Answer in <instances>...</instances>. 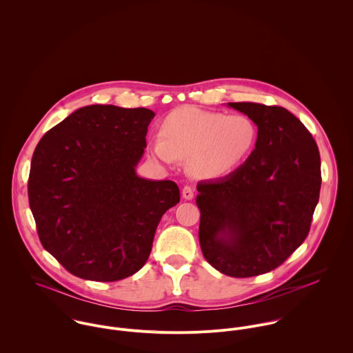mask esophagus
I'll list each match as a JSON object with an SVG mask.
<instances>
[{"label":"esophagus","instance_id":"1","mask_svg":"<svg viewBox=\"0 0 353 353\" xmlns=\"http://www.w3.org/2000/svg\"><path fill=\"white\" fill-rule=\"evenodd\" d=\"M182 197H183L185 200H192V199L194 197V190H193L190 186H185V188L182 189Z\"/></svg>","mask_w":353,"mask_h":353}]
</instances>
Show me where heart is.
I'll list each match as a JSON object with an SVG mask.
<instances>
[{"mask_svg":"<svg viewBox=\"0 0 353 353\" xmlns=\"http://www.w3.org/2000/svg\"><path fill=\"white\" fill-rule=\"evenodd\" d=\"M255 141L256 128L246 115L185 107L163 121L161 136L152 137L150 150L165 165L188 160L196 178L213 179L235 171L249 157Z\"/></svg>","mask_w":353,"mask_h":353,"instance_id":"1","label":"heart"}]
</instances>
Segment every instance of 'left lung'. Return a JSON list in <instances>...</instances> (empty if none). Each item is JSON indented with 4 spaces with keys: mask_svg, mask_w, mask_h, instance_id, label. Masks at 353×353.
<instances>
[{
    "mask_svg": "<svg viewBox=\"0 0 353 353\" xmlns=\"http://www.w3.org/2000/svg\"><path fill=\"white\" fill-rule=\"evenodd\" d=\"M228 105L256 125V143L235 171L199 182V238L214 269L242 279L276 269L307 238L319 200L321 157L310 132L284 107Z\"/></svg>",
    "mask_w": 353,
    "mask_h": 353,
    "instance_id": "left-lung-1",
    "label": "left lung"
}]
</instances>
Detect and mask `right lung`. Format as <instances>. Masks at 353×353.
Returning a JSON list of instances; mask_svg holds the SVG:
<instances>
[{
	"instance_id": "right-lung-1",
	"label": "right lung",
	"mask_w": 353,
	"mask_h": 353,
	"mask_svg": "<svg viewBox=\"0 0 353 353\" xmlns=\"http://www.w3.org/2000/svg\"><path fill=\"white\" fill-rule=\"evenodd\" d=\"M154 112L85 105L38 143L28 201L43 248L72 274L118 281L139 272L161 216L179 200L172 181L140 178Z\"/></svg>"
}]
</instances>
